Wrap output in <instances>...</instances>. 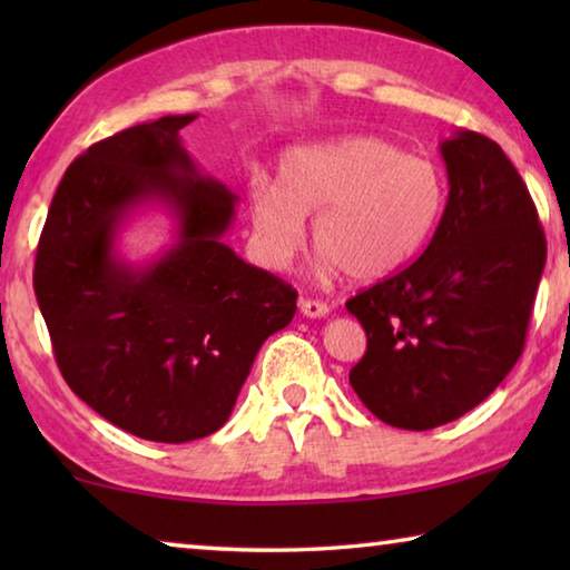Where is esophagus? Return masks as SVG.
Segmentation results:
<instances>
[{
  "label": "esophagus",
  "instance_id": "1",
  "mask_svg": "<svg viewBox=\"0 0 570 570\" xmlns=\"http://www.w3.org/2000/svg\"><path fill=\"white\" fill-rule=\"evenodd\" d=\"M298 308H302V314L308 316V320H316V316L330 314V306H326L324 302H316V298H302V302H298Z\"/></svg>",
  "mask_w": 570,
  "mask_h": 570
}]
</instances>
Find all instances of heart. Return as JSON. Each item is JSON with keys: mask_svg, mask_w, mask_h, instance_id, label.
<instances>
[{"mask_svg": "<svg viewBox=\"0 0 570 570\" xmlns=\"http://www.w3.org/2000/svg\"><path fill=\"white\" fill-rule=\"evenodd\" d=\"M250 220L264 258L292 264L304 246V220L314 218V246L326 272L354 282H380L402 268L440 224L445 178L435 163L407 156L374 135H352L288 150L278 188L256 180L248 190Z\"/></svg>", "mask_w": 570, "mask_h": 570, "instance_id": "obj_1", "label": "heart"}]
</instances>
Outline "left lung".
I'll list each match as a JSON object with an SVG mask.
<instances>
[{"label": "left lung", "instance_id": "1", "mask_svg": "<svg viewBox=\"0 0 570 570\" xmlns=\"http://www.w3.org/2000/svg\"><path fill=\"white\" fill-rule=\"evenodd\" d=\"M448 206L417 262L346 302L366 332L350 384L374 417L432 430L490 397L523 354L546 236L495 140L440 142Z\"/></svg>", "mask_w": 570, "mask_h": 570}]
</instances>
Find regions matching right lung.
<instances>
[{"label":"right lung","instance_id":"obj_1","mask_svg":"<svg viewBox=\"0 0 570 570\" xmlns=\"http://www.w3.org/2000/svg\"><path fill=\"white\" fill-rule=\"evenodd\" d=\"M198 115H166L95 142L57 186L35 294L70 390L135 438L220 430L262 344L294 320L296 292L224 244L236 193L180 142ZM166 205L177 244L132 267L114 248L135 207Z\"/></svg>","mask_w":570,"mask_h":570}]
</instances>
